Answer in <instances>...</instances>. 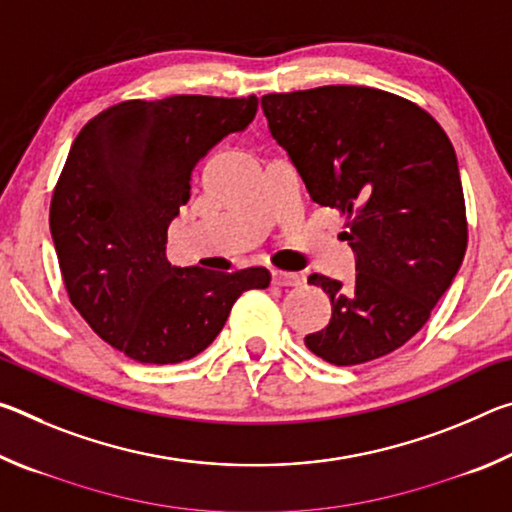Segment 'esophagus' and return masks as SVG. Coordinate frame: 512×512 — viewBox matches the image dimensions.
Instances as JSON below:
<instances>
[{"instance_id": "34e87169", "label": "esophagus", "mask_w": 512, "mask_h": 512, "mask_svg": "<svg viewBox=\"0 0 512 512\" xmlns=\"http://www.w3.org/2000/svg\"><path fill=\"white\" fill-rule=\"evenodd\" d=\"M273 282L277 287H300L302 277L298 273H287V271H273Z\"/></svg>"}]
</instances>
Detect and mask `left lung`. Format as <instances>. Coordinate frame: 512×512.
I'll return each instance as SVG.
<instances>
[{
  "mask_svg": "<svg viewBox=\"0 0 512 512\" xmlns=\"http://www.w3.org/2000/svg\"><path fill=\"white\" fill-rule=\"evenodd\" d=\"M262 108L311 201L348 216L341 237L357 257L348 287L309 275L332 318L305 345L334 366L386 357L420 332L463 264L454 146L420 106L361 85L266 94Z\"/></svg>",
  "mask_w": 512,
  "mask_h": 512,
  "instance_id": "8db88e82",
  "label": "left lung"
}]
</instances>
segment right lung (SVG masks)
<instances>
[{"label":"right lung","mask_w":512,"mask_h":512,"mask_svg":"<svg viewBox=\"0 0 512 512\" xmlns=\"http://www.w3.org/2000/svg\"><path fill=\"white\" fill-rule=\"evenodd\" d=\"M257 97L176 94L121 101L81 128L54 189L49 228L69 302L112 348L140 363L201 354L264 266L210 273L167 259V230L192 171L255 119Z\"/></svg>","instance_id":"right-lung-1"}]
</instances>
